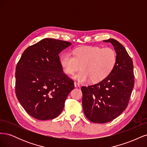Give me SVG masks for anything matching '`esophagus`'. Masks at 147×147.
Wrapping results in <instances>:
<instances>
[{"label":"esophagus","mask_w":147,"mask_h":147,"mask_svg":"<svg viewBox=\"0 0 147 147\" xmlns=\"http://www.w3.org/2000/svg\"><path fill=\"white\" fill-rule=\"evenodd\" d=\"M74 86H75V88H78V87H80V84L75 82H74Z\"/></svg>","instance_id":"34e87169"}]
</instances>
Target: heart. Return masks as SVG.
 <instances>
[{
    "label": "heart",
    "instance_id": "heart-1",
    "mask_svg": "<svg viewBox=\"0 0 147 147\" xmlns=\"http://www.w3.org/2000/svg\"><path fill=\"white\" fill-rule=\"evenodd\" d=\"M117 63L116 52L112 48L86 47L78 48L74 55L69 52L62 55L60 64L63 72L72 75L80 68V72L74 75L78 82H99L107 77Z\"/></svg>",
    "mask_w": 147,
    "mask_h": 147
}]
</instances>
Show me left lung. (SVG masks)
I'll list each match as a JSON object with an SVG mask.
<instances>
[{"label":"left lung","instance_id":"8db88e82","mask_svg":"<svg viewBox=\"0 0 147 147\" xmlns=\"http://www.w3.org/2000/svg\"><path fill=\"white\" fill-rule=\"evenodd\" d=\"M112 44L117 63L109 76L99 83L82 86V105L90 121L105 123L112 121L127 107L134 85L133 63L121 43L113 38L104 40Z\"/></svg>","mask_w":147,"mask_h":147}]
</instances>
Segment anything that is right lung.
<instances>
[{
	"mask_svg": "<svg viewBox=\"0 0 147 147\" xmlns=\"http://www.w3.org/2000/svg\"><path fill=\"white\" fill-rule=\"evenodd\" d=\"M71 45L43 38L22 55L16 67L15 92L22 107L32 117L51 119L63 111L74 84L63 72L59 54Z\"/></svg>",
	"mask_w": 147,
	"mask_h": 147,
	"instance_id": "right-lung-1",
	"label": "right lung"
}]
</instances>
